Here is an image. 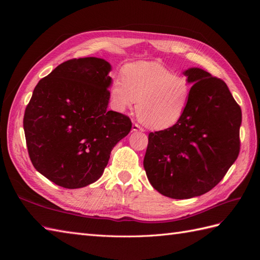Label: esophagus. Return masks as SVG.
<instances>
[{"instance_id": "34e87169", "label": "esophagus", "mask_w": 260, "mask_h": 260, "mask_svg": "<svg viewBox=\"0 0 260 260\" xmlns=\"http://www.w3.org/2000/svg\"><path fill=\"white\" fill-rule=\"evenodd\" d=\"M132 131H144V129L141 127L138 123H133L132 124Z\"/></svg>"}]
</instances>
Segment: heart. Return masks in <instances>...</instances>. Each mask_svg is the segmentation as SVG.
Instances as JSON below:
<instances>
[{"label": "heart", "mask_w": 260, "mask_h": 260, "mask_svg": "<svg viewBox=\"0 0 260 260\" xmlns=\"http://www.w3.org/2000/svg\"><path fill=\"white\" fill-rule=\"evenodd\" d=\"M192 85L182 75L156 61H137L124 66L122 77L109 88L114 109L123 112L137 104V116L146 127L161 130L176 124L184 115Z\"/></svg>", "instance_id": "1"}]
</instances>
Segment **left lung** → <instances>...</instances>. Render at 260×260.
I'll return each mask as SVG.
<instances>
[{
	"label": "left lung",
	"mask_w": 260,
	"mask_h": 260,
	"mask_svg": "<svg viewBox=\"0 0 260 260\" xmlns=\"http://www.w3.org/2000/svg\"><path fill=\"white\" fill-rule=\"evenodd\" d=\"M192 85L182 118L151 132L143 166L155 190L191 199L214 188L237 160L242 112L225 82L200 68L184 73Z\"/></svg>",
	"instance_id": "1"
}]
</instances>
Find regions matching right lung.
Returning a JSON list of instances; mask_svg holds the SVG:
<instances>
[{"label":"right lung","mask_w":260,"mask_h":260,"mask_svg":"<svg viewBox=\"0 0 260 260\" xmlns=\"http://www.w3.org/2000/svg\"><path fill=\"white\" fill-rule=\"evenodd\" d=\"M111 65L102 58L61 62L36 85L23 115L28 154L52 182L79 188L101 178L128 116L108 111Z\"/></svg>","instance_id":"right-lung-1"}]
</instances>
